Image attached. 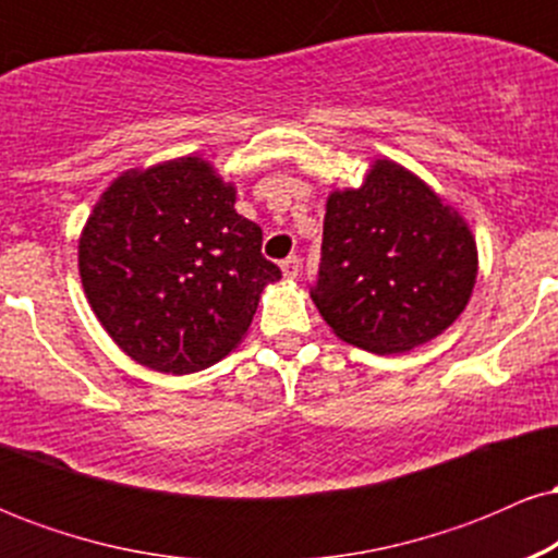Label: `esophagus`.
Returning <instances> with one entry per match:
<instances>
[{"mask_svg":"<svg viewBox=\"0 0 558 558\" xmlns=\"http://www.w3.org/2000/svg\"><path fill=\"white\" fill-rule=\"evenodd\" d=\"M280 270H283V275H286L288 280H293L299 275V270H301V259L296 257V254H293V257H288V259L280 262Z\"/></svg>","mask_w":558,"mask_h":558,"instance_id":"1","label":"esophagus"}]
</instances>
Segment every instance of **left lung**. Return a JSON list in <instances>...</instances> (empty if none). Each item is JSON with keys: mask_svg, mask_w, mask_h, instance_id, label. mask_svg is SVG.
<instances>
[{"mask_svg": "<svg viewBox=\"0 0 558 558\" xmlns=\"http://www.w3.org/2000/svg\"><path fill=\"white\" fill-rule=\"evenodd\" d=\"M475 278L464 217L393 159L328 196L312 301L341 341L373 354L417 349L462 315Z\"/></svg>", "mask_w": 558, "mask_h": 558, "instance_id": "1", "label": "left lung"}]
</instances>
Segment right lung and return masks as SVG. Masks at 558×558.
I'll return each instance as SVG.
<instances>
[{
	"mask_svg": "<svg viewBox=\"0 0 558 558\" xmlns=\"http://www.w3.org/2000/svg\"><path fill=\"white\" fill-rule=\"evenodd\" d=\"M233 204V183L202 157L128 170L99 196L78 241L81 283L133 362L198 373L246 336L280 267Z\"/></svg>",
	"mask_w": 558,
	"mask_h": 558,
	"instance_id": "obj_1",
	"label": "right lung"
}]
</instances>
